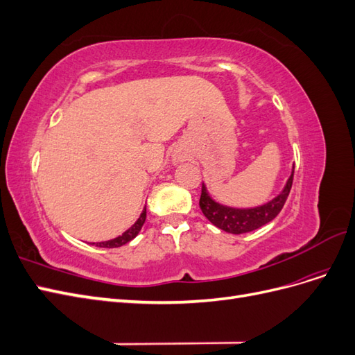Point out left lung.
<instances>
[{"label": "left lung", "mask_w": 355, "mask_h": 355, "mask_svg": "<svg viewBox=\"0 0 355 355\" xmlns=\"http://www.w3.org/2000/svg\"><path fill=\"white\" fill-rule=\"evenodd\" d=\"M293 175L295 170L290 175L287 184L283 189V192L278 197H275L272 201L266 202L265 206L254 207V209H230L223 207L220 204L214 202L204 185L201 187V197H200V209L204 216H206L214 227L220 228L225 232L231 234H244L250 232L257 228H261L262 225L271 222L278 213L282 211L284 202L288 197V192L292 189L293 184Z\"/></svg>", "instance_id": "1"}]
</instances>
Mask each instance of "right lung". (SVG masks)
Wrapping results in <instances>:
<instances>
[{"mask_svg":"<svg viewBox=\"0 0 355 355\" xmlns=\"http://www.w3.org/2000/svg\"><path fill=\"white\" fill-rule=\"evenodd\" d=\"M145 219H146V207L144 209L142 214L139 216V219L135 222V225L132 228H128L123 235H120V237H116L114 240H110V241H102V243H93L98 247H106V249H114V247H120L125 243H128L130 240H133L136 235L139 234V231L142 230L144 223H145Z\"/></svg>","mask_w":355,"mask_h":355,"instance_id":"add662e5","label":"right lung"}]
</instances>
